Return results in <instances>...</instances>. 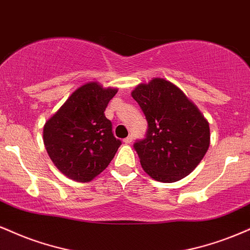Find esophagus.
I'll return each mask as SVG.
<instances>
[{
    "label": "esophagus",
    "instance_id": "1",
    "mask_svg": "<svg viewBox=\"0 0 250 250\" xmlns=\"http://www.w3.org/2000/svg\"><path fill=\"white\" fill-rule=\"evenodd\" d=\"M131 141H133V136H128V137H125V140H123V143H125V144H130V143H131Z\"/></svg>",
    "mask_w": 250,
    "mask_h": 250
}]
</instances>
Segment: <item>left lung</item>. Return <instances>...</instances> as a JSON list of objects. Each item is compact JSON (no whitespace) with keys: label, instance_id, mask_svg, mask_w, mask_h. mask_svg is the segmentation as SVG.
<instances>
[{"label":"left lung","instance_id":"1","mask_svg":"<svg viewBox=\"0 0 250 250\" xmlns=\"http://www.w3.org/2000/svg\"><path fill=\"white\" fill-rule=\"evenodd\" d=\"M131 96L142 108L148 133L134 144L141 165L152 179L174 183L190 174L209 146V125L174 83L154 78Z\"/></svg>","mask_w":250,"mask_h":250}]
</instances>
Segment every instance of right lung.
<instances>
[{"label": "right lung", "mask_w": 250, "mask_h": 250, "mask_svg": "<svg viewBox=\"0 0 250 250\" xmlns=\"http://www.w3.org/2000/svg\"><path fill=\"white\" fill-rule=\"evenodd\" d=\"M115 87L89 81L77 88L45 122L43 141L51 161L74 182L88 183L109 165L121 141L104 116Z\"/></svg>", "instance_id": "obj_1"}]
</instances>
